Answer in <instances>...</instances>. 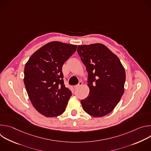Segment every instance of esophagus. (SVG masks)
<instances>
[{
	"label": "esophagus",
	"instance_id": "34e87169",
	"mask_svg": "<svg viewBox=\"0 0 151 151\" xmlns=\"http://www.w3.org/2000/svg\"><path fill=\"white\" fill-rule=\"evenodd\" d=\"M82 85V82H81V81H80V82H79V83H78V85H75V87H74V88H75V89H77L78 87H79L80 86H81Z\"/></svg>",
	"mask_w": 151,
	"mask_h": 151
}]
</instances>
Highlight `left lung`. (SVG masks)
<instances>
[{
    "label": "left lung",
    "mask_w": 151,
    "mask_h": 151,
    "mask_svg": "<svg viewBox=\"0 0 151 151\" xmlns=\"http://www.w3.org/2000/svg\"><path fill=\"white\" fill-rule=\"evenodd\" d=\"M78 53L88 72L89 95L81 100L83 109L94 117L111 113L124 91L125 72L118 57L101 44L79 45Z\"/></svg>",
    "instance_id": "obj_1"
}]
</instances>
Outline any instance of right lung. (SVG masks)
<instances>
[{
	"instance_id": "add662e5",
	"label": "right lung",
	"mask_w": 151,
	"mask_h": 151,
	"mask_svg": "<svg viewBox=\"0 0 151 151\" xmlns=\"http://www.w3.org/2000/svg\"><path fill=\"white\" fill-rule=\"evenodd\" d=\"M77 45L53 41L30 57L24 67V83L33 107L42 115L55 117L66 110L71 91L64 83L63 64Z\"/></svg>"
}]
</instances>
